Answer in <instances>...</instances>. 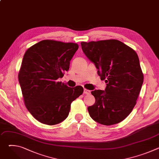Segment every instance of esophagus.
I'll use <instances>...</instances> for the list:
<instances>
[{
    "instance_id": "obj_1",
    "label": "esophagus",
    "mask_w": 159,
    "mask_h": 159,
    "mask_svg": "<svg viewBox=\"0 0 159 159\" xmlns=\"http://www.w3.org/2000/svg\"><path fill=\"white\" fill-rule=\"evenodd\" d=\"M84 93L85 94H90V90H88V89H84Z\"/></svg>"
}]
</instances>
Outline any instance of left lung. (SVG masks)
Instances as JSON below:
<instances>
[{"label": "left lung", "instance_id": "left-lung-1", "mask_svg": "<svg viewBox=\"0 0 159 159\" xmlns=\"http://www.w3.org/2000/svg\"><path fill=\"white\" fill-rule=\"evenodd\" d=\"M81 46L107 83L105 90L91 92L96 102L87 108L90 116L104 125L122 121L137 103L143 82L137 53L117 39L82 42Z\"/></svg>", "mask_w": 159, "mask_h": 159}]
</instances>
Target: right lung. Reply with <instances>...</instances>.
<instances>
[{
    "label": "right lung",
    "mask_w": 159,
    "mask_h": 159,
    "mask_svg": "<svg viewBox=\"0 0 159 159\" xmlns=\"http://www.w3.org/2000/svg\"><path fill=\"white\" fill-rule=\"evenodd\" d=\"M78 48L77 43L46 39L33 45L24 55L18 74L24 102L43 124L55 125L65 120L72 101L83 93L80 85L72 88L57 81L69 70Z\"/></svg>",
    "instance_id": "add662e5"
}]
</instances>
